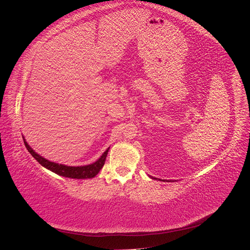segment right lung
Here are the masks:
<instances>
[{"label": "right lung", "instance_id": "obj_1", "mask_svg": "<svg viewBox=\"0 0 250 250\" xmlns=\"http://www.w3.org/2000/svg\"><path fill=\"white\" fill-rule=\"evenodd\" d=\"M25 146L27 150L29 151L31 155L35 158V160L39 162L42 166H43L44 168H47L51 170L52 172H54L60 176H64V177H70V178H77V179H84V178H93L95 177L99 171L102 169V167L105 164V160H106L107 152L109 148L105 151V152L102 154V156L98 160L96 163L92 165H87V166H80V167H69V166H64V165H60L50 162L46 158L42 157L37 153H35L34 151L30 148V146L27 144V142L24 139Z\"/></svg>", "mask_w": 250, "mask_h": 250}]
</instances>
